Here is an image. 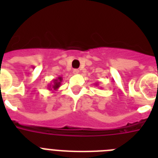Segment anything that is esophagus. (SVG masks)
<instances>
[{
  "instance_id": "1",
  "label": "esophagus",
  "mask_w": 158,
  "mask_h": 158,
  "mask_svg": "<svg viewBox=\"0 0 158 158\" xmlns=\"http://www.w3.org/2000/svg\"><path fill=\"white\" fill-rule=\"evenodd\" d=\"M79 69H74V70H73V74H79Z\"/></svg>"
}]
</instances>
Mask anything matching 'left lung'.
I'll return each instance as SVG.
<instances>
[{
    "instance_id": "left-lung-1",
    "label": "left lung",
    "mask_w": 158,
    "mask_h": 158,
    "mask_svg": "<svg viewBox=\"0 0 158 158\" xmlns=\"http://www.w3.org/2000/svg\"><path fill=\"white\" fill-rule=\"evenodd\" d=\"M96 84V85H98V84Z\"/></svg>"
}]
</instances>
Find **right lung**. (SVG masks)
<instances>
[{"label": "right lung", "mask_w": 158, "mask_h": 158, "mask_svg": "<svg viewBox=\"0 0 158 158\" xmlns=\"http://www.w3.org/2000/svg\"><path fill=\"white\" fill-rule=\"evenodd\" d=\"M62 82V77L59 76L57 79H55L52 80V84H51L48 85V89L49 90H52V91H56L57 89H59L60 84H61Z\"/></svg>", "instance_id": "add662e5"}]
</instances>
